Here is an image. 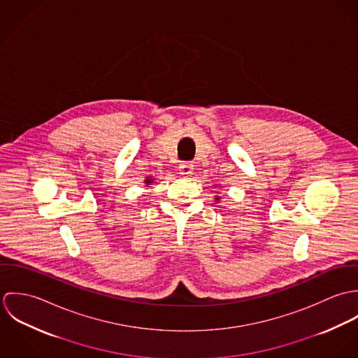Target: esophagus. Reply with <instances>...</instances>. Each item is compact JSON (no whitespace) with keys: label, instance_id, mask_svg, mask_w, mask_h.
Here are the masks:
<instances>
[{"label":"esophagus","instance_id":"34e87169","mask_svg":"<svg viewBox=\"0 0 358 358\" xmlns=\"http://www.w3.org/2000/svg\"><path fill=\"white\" fill-rule=\"evenodd\" d=\"M193 169H194V165L190 161H183L179 165V173L183 175V176H187V175L193 173Z\"/></svg>","mask_w":358,"mask_h":358}]
</instances>
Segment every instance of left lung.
Masks as SVG:
<instances>
[{
    "label": "left lung",
    "mask_w": 358,
    "mask_h": 358,
    "mask_svg": "<svg viewBox=\"0 0 358 358\" xmlns=\"http://www.w3.org/2000/svg\"><path fill=\"white\" fill-rule=\"evenodd\" d=\"M217 200H219V199H217Z\"/></svg>",
    "instance_id": "1"
}]
</instances>
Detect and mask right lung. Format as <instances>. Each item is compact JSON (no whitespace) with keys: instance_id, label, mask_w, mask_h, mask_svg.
<instances>
[{"instance_id":"right-lung-1","label":"right lung","mask_w":358,"mask_h":358,"mask_svg":"<svg viewBox=\"0 0 358 358\" xmlns=\"http://www.w3.org/2000/svg\"><path fill=\"white\" fill-rule=\"evenodd\" d=\"M152 182H153L152 179H148V180H146V183H148V185H149V183H152Z\"/></svg>"}]
</instances>
